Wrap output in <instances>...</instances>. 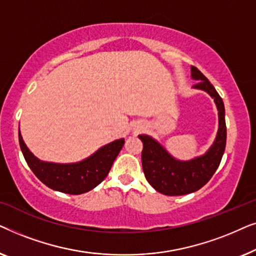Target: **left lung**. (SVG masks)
Masks as SVG:
<instances>
[{
  "label": "left lung",
  "mask_w": 256,
  "mask_h": 256,
  "mask_svg": "<svg viewBox=\"0 0 256 256\" xmlns=\"http://www.w3.org/2000/svg\"><path fill=\"white\" fill-rule=\"evenodd\" d=\"M194 87L208 92L218 108L219 128L216 138L206 154L191 160L174 158L156 140L148 135H138L143 142L142 168L148 183L156 191L166 196L192 194L204 186L218 169L226 146L225 107L222 99L208 79L197 68H191Z\"/></svg>",
  "instance_id": "obj_1"
}]
</instances>
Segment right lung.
<instances>
[{"label": "right lung", "mask_w": 256, "mask_h": 256, "mask_svg": "<svg viewBox=\"0 0 256 256\" xmlns=\"http://www.w3.org/2000/svg\"><path fill=\"white\" fill-rule=\"evenodd\" d=\"M20 146L28 166L42 183L52 190L68 194H82L99 185L110 172L115 158L124 144L120 138L104 146L88 158L78 163L58 164L38 160L28 149L20 132H18Z\"/></svg>", "instance_id": "add662e5"}]
</instances>
